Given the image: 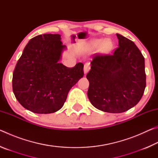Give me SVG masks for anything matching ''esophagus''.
Returning a JSON list of instances; mask_svg holds the SVG:
<instances>
[{"mask_svg": "<svg viewBox=\"0 0 158 158\" xmlns=\"http://www.w3.org/2000/svg\"><path fill=\"white\" fill-rule=\"evenodd\" d=\"M90 67L89 63H85L84 65V74H86L90 70Z\"/></svg>", "mask_w": 158, "mask_h": 158, "instance_id": "34e87169", "label": "esophagus"}]
</instances>
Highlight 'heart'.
I'll return each mask as SVG.
<instances>
[{"label":"heart","mask_w":158,"mask_h":158,"mask_svg":"<svg viewBox=\"0 0 158 158\" xmlns=\"http://www.w3.org/2000/svg\"><path fill=\"white\" fill-rule=\"evenodd\" d=\"M101 43H102V40H95L93 42V44L95 46H99ZM112 48V43L109 40H105L103 42V43L102 44L101 49L104 52H109Z\"/></svg>","instance_id":"heart-1"}]
</instances>
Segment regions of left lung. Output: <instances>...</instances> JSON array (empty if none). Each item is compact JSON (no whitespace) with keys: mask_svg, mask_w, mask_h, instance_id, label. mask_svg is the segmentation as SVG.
<instances>
[{"mask_svg":"<svg viewBox=\"0 0 158 158\" xmlns=\"http://www.w3.org/2000/svg\"><path fill=\"white\" fill-rule=\"evenodd\" d=\"M113 54L95 53L90 71L88 97L92 105L109 113H122L140 101L146 88L144 57L130 40L116 34Z\"/></svg>","mask_w":158,"mask_h":158,"instance_id":"left-lung-1","label":"left lung"}]
</instances>
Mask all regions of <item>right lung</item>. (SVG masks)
I'll use <instances>...</instances> for the list:
<instances>
[{"mask_svg": "<svg viewBox=\"0 0 158 158\" xmlns=\"http://www.w3.org/2000/svg\"><path fill=\"white\" fill-rule=\"evenodd\" d=\"M59 34L40 35L26 44L13 72L12 89L19 102L36 114L62 108L71 88L84 76V64L59 63L65 46Z\"/></svg>", "mask_w": 158, "mask_h": 158, "instance_id": "right-lung-1", "label": "right lung"}]
</instances>
